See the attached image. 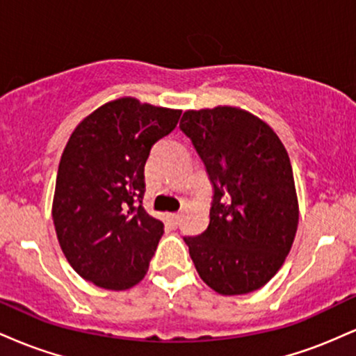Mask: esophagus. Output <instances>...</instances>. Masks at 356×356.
I'll return each instance as SVG.
<instances>
[{
	"label": "esophagus",
	"instance_id": "esophagus-1",
	"mask_svg": "<svg viewBox=\"0 0 356 356\" xmlns=\"http://www.w3.org/2000/svg\"><path fill=\"white\" fill-rule=\"evenodd\" d=\"M167 219L172 224H177L179 219H181V214H179V212H172V214H167Z\"/></svg>",
	"mask_w": 356,
	"mask_h": 356
}]
</instances>
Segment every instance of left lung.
Here are the masks:
<instances>
[{
	"label": "left lung",
	"instance_id": "1",
	"mask_svg": "<svg viewBox=\"0 0 356 356\" xmlns=\"http://www.w3.org/2000/svg\"><path fill=\"white\" fill-rule=\"evenodd\" d=\"M191 138L214 187L209 224L184 238L201 280L224 296L264 286L295 241L300 204L293 167L275 130L248 110H186Z\"/></svg>",
	"mask_w": 356,
	"mask_h": 356
}]
</instances>
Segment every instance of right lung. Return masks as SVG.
<instances>
[{"label": "right lung", "mask_w": 356, "mask_h": 356, "mask_svg": "<svg viewBox=\"0 0 356 356\" xmlns=\"http://www.w3.org/2000/svg\"><path fill=\"white\" fill-rule=\"evenodd\" d=\"M181 113L120 97L85 117L65 145L53 226L70 266L99 288L124 291L149 271L164 222L142 207L144 167Z\"/></svg>", "instance_id": "right-lung-1"}]
</instances>
